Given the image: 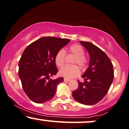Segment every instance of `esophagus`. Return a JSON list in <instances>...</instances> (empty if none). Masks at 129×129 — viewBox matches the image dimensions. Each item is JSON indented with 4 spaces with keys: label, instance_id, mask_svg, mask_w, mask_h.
<instances>
[{
    "label": "esophagus",
    "instance_id": "obj_1",
    "mask_svg": "<svg viewBox=\"0 0 129 129\" xmlns=\"http://www.w3.org/2000/svg\"><path fill=\"white\" fill-rule=\"evenodd\" d=\"M63 80H64V82H69V81H70V80H69V79H66V78H65V79H63Z\"/></svg>",
    "mask_w": 129,
    "mask_h": 129
}]
</instances>
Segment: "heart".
<instances>
[{"label":"heart","mask_w":129,"mask_h":129,"mask_svg":"<svg viewBox=\"0 0 129 129\" xmlns=\"http://www.w3.org/2000/svg\"><path fill=\"white\" fill-rule=\"evenodd\" d=\"M69 52L71 54L75 55L73 63H78L80 67H84L87 66L88 60L84 55V50L81 45L79 44H73L69 48ZM66 52L63 49H60L57 52L55 57V64L58 67H61L65 63ZM80 74V70L77 65L65 66L62 67L59 72L61 76L66 79H72L74 77L77 76Z\"/></svg>","instance_id":"obj_1"}]
</instances>
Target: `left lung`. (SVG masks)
<instances>
[{"label":"left lung","instance_id":"8db88e82","mask_svg":"<svg viewBox=\"0 0 129 129\" xmlns=\"http://www.w3.org/2000/svg\"><path fill=\"white\" fill-rule=\"evenodd\" d=\"M80 43L89 52V66L82 76L85 82H78L79 87L72 96L79 103L92 105L100 102L109 91L114 80V69L110 58L101 49L89 42Z\"/></svg>","mask_w":129,"mask_h":129}]
</instances>
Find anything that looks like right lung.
Here are the masks:
<instances>
[{
  "label": "right lung",
  "mask_w": 129,
  "mask_h": 129,
  "mask_svg": "<svg viewBox=\"0 0 129 129\" xmlns=\"http://www.w3.org/2000/svg\"><path fill=\"white\" fill-rule=\"evenodd\" d=\"M71 40L44 37L25 48L19 62V76L25 93L35 103L42 104L51 100L57 86L63 77H50L58 72L55 62L57 52Z\"/></svg>",
  "instance_id": "right-lung-1"
}]
</instances>
